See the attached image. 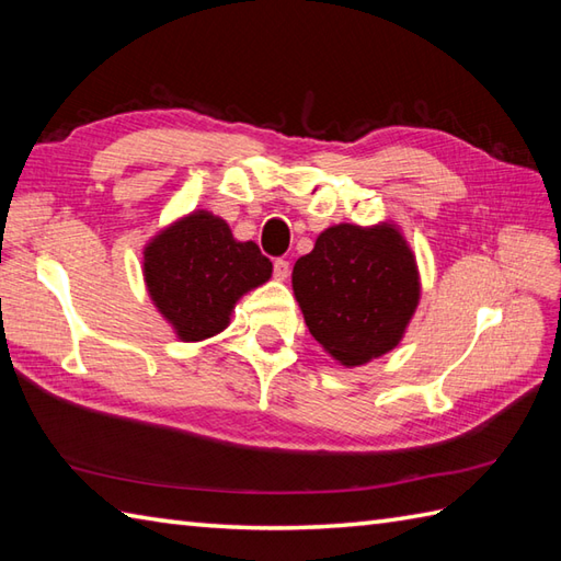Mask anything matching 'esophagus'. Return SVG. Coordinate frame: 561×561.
Here are the masks:
<instances>
[{"mask_svg":"<svg viewBox=\"0 0 561 561\" xmlns=\"http://www.w3.org/2000/svg\"><path fill=\"white\" fill-rule=\"evenodd\" d=\"M289 272H291V265H289V260H274V265H272V274H274V279L277 282H284L289 277Z\"/></svg>","mask_w":561,"mask_h":561,"instance_id":"1","label":"esophagus"}]
</instances>
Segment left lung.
I'll list each match as a JSON object with an SVG mask.
<instances>
[{
    "label": "left lung",
    "mask_w": 561,
    "mask_h": 561,
    "mask_svg": "<svg viewBox=\"0 0 561 561\" xmlns=\"http://www.w3.org/2000/svg\"><path fill=\"white\" fill-rule=\"evenodd\" d=\"M291 284L311 335L342 366L398 347L420 304L414 255L390 224L330 226L296 260Z\"/></svg>",
    "instance_id": "obj_1"
}]
</instances>
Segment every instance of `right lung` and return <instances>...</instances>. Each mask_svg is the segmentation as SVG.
Returning a JSON list of instances; mask_svg holds the SVG:
<instances>
[{"label":"right lung","instance_id":"obj_1","mask_svg":"<svg viewBox=\"0 0 561 561\" xmlns=\"http://www.w3.org/2000/svg\"><path fill=\"white\" fill-rule=\"evenodd\" d=\"M272 277V262L253 241H236L229 224L193 211L151 238L145 279L151 301L183 342L229 325L236 301Z\"/></svg>","mask_w":561,"mask_h":561}]
</instances>
